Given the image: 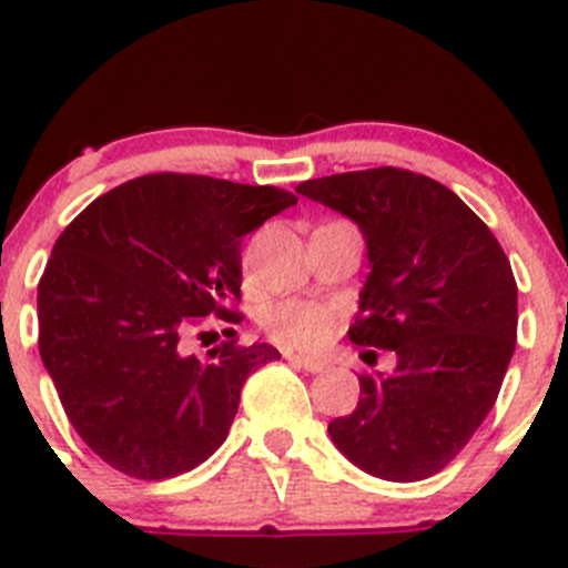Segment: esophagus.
<instances>
[{
	"label": "esophagus",
	"instance_id": "obj_1",
	"mask_svg": "<svg viewBox=\"0 0 568 568\" xmlns=\"http://www.w3.org/2000/svg\"><path fill=\"white\" fill-rule=\"evenodd\" d=\"M283 357L288 359V363L300 365V368H305L307 374H324L329 365L324 363V359H316V357H307V354H296V352H283Z\"/></svg>",
	"mask_w": 568,
	"mask_h": 568
}]
</instances>
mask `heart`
Instances as JSON below:
<instances>
[{"label":"heart","mask_w":568,"mask_h":568,"mask_svg":"<svg viewBox=\"0 0 568 568\" xmlns=\"http://www.w3.org/2000/svg\"><path fill=\"white\" fill-rule=\"evenodd\" d=\"M263 326L277 343L288 348H318L335 332L337 311L324 302L288 300L268 307Z\"/></svg>","instance_id":"b5f03b06"}]
</instances>
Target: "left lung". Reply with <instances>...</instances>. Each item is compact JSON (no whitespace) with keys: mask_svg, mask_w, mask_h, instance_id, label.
Wrapping results in <instances>:
<instances>
[{"mask_svg":"<svg viewBox=\"0 0 568 568\" xmlns=\"http://www.w3.org/2000/svg\"><path fill=\"white\" fill-rule=\"evenodd\" d=\"M296 192L359 227L371 272L348 337L395 352L393 374L359 376L357 409L326 432L368 475L428 478L469 443L500 393L517 346L511 263L434 178L376 168L311 178Z\"/></svg>","mask_w":568,"mask_h":568,"instance_id":"8db88e82","label":"left lung"}]
</instances>
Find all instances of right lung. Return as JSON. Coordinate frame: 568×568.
<instances>
[{
	"instance_id": "obj_1",
	"label": "right lung",
	"mask_w": 568,
	"mask_h": 568,
	"mask_svg": "<svg viewBox=\"0 0 568 568\" xmlns=\"http://www.w3.org/2000/svg\"><path fill=\"white\" fill-rule=\"evenodd\" d=\"M296 205L274 186L159 173L114 186L62 231L38 285L40 359L109 467L173 478L225 443L268 343L181 352L194 318L242 300V239ZM236 335V332H233Z\"/></svg>"
}]
</instances>
